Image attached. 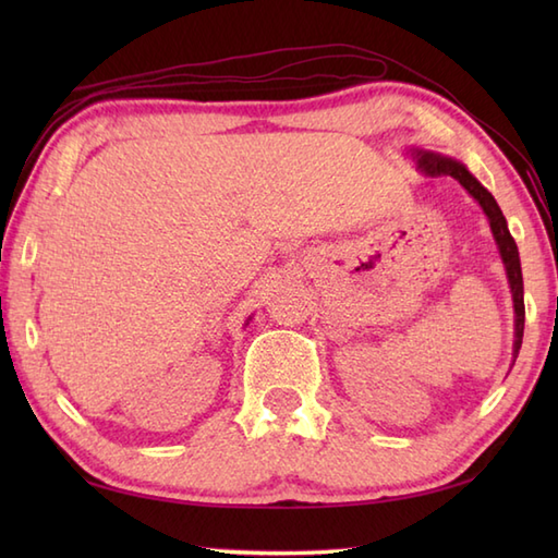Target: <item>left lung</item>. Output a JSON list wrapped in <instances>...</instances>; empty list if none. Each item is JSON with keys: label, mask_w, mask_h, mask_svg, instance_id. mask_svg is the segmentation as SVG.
<instances>
[{"label": "left lung", "mask_w": 558, "mask_h": 558, "mask_svg": "<svg viewBox=\"0 0 558 558\" xmlns=\"http://www.w3.org/2000/svg\"><path fill=\"white\" fill-rule=\"evenodd\" d=\"M412 160L417 165V170L429 174V177H441L448 174L458 180L462 186L468 189V194L477 201L482 206L484 216L489 218V228L492 234L496 240V246H499V254L501 260L506 266V276H508V286H511V294H513V312H515V342H513V362L520 352V345H523V328H525V302H523V270H520V256H518V246L515 240L508 232V225L504 213L496 204V198L484 189L475 177L468 172V168L462 162L453 160V158H446V156H438V153L432 150H420V148H412Z\"/></svg>", "instance_id": "left-lung-1"}]
</instances>
